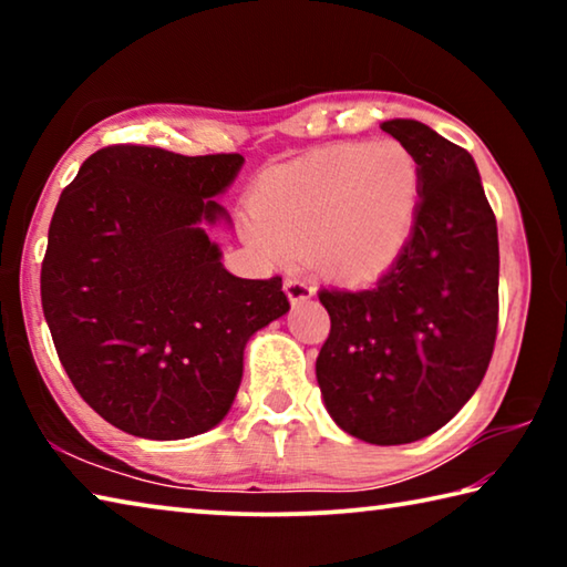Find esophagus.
Listing matches in <instances>:
<instances>
[{"label": "esophagus", "mask_w": 567, "mask_h": 567, "mask_svg": "<svg viewBox=\"0 0 567 567\" xmlns=\"http://www.w3.org/2000/svg\"><path fill=\"white\" fill-rule=\"evenodd\" d=\"M285 292L290 297V302H302L310 300L315 295V285L310 280H305V277H287Z\"/></svg>", "instance_id": "obj_1"}]
</instances>
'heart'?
<instances>
[{"instance_id":"obj_1","label":"heart","mask_w":567,"mask_h":567,"mask_svg":"<svg viewBox=\"0 0 567 567\" xmlns=\"http://www.w3.org/2000/svg\"><path fill=\"white\" fill-rule=\"evenodd\" d=\"M417 197V165L400 142L334 145L267 169L245 235L270 260L312 252L324 270L368 280L402 255Z\"/></svg>"}]
</instances>
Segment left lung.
<instances>
[{
    "instance_id": "obj_1",
    "label": "left lung",
    "mask_w": 567,
    "mask_h": 567,
    "mask_svg": "<svg viewBox=\"0 0 567 567\" xmlns=\"http://www.w3.org/2000/svg\"><path fill=\"white\" fill-rule=\"evenodd\" d=\"M417 165L405 249L364 290H320L330 334L318 354L324 408L352 437L405 445L473 398L497 332V223L470 152L415 120L380 124Z\"/></svg>"
}]
</instances>
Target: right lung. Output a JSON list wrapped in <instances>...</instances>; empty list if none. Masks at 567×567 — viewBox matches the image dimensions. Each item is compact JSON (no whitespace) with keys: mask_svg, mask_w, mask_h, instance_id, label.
<instances>
[{"mask_svg":"<svg viewBox=\"0 0 567 567\" xmlns=\"http://www.w3.org/2000/svg\"><path fill=\"white\" fill-rule=\"evenodd\" d=\"M243 155L112 145L82 162L52 215L42 310L82 400L147 440L207 433L233 408L245 344L290 310L282 277L225 270L207 227Z\"/></svg>","mask_w":567,"mask_h":567,"instance_id":"1","label":"right lung"}]
</instances>
